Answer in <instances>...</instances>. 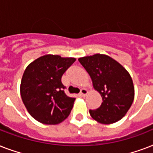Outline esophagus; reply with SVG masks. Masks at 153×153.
<instances>
[{
    "label": "esophagus",
    "mask_w": 153,
    "mask_h": 153,
    "mask_svg": "<svg viewBox=\"0 0 153 153\" xmlns=\"http://www.w3.org/2000/svg\"><path fill=\"white\" fill-rule=\"evenodd\" d=\"M88 94V91H86V89H82L81 92H80V95L81 96H86Z\"/></svg>",
    "instance_id": "obj_1"
}]
</instances>
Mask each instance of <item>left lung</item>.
<instances>
[{
    "mask_svg": "<svg viewBox=\"0 0 153 153\" xmlns=\"http://www.w3.org/2000/svg\"><path fill=\"white\" fill-rule=\"evenodd\" d=\"M79 61L91 76L94 89L103 101L98 109H90L91 117L104 125L120 121L127 114L135 95L133 79L128 71L104 54L84 56Z\"/></svg>",
    "mask_w": 153,
    "mask_h": 153,
    "instance_id": "8db88e82",
    "label": "left lung"
}]
</instances>
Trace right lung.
<instances>
[{
	"mask_svg": "<svg viewBox=\"0 0 153 153\" xmlns=\"http://www.w3.org/2000/svg\"><path fill=\"white\" fill-rule=\"evenodd\" d=\"M75 58L40 56L27 65L20 82V96L30 115L42 124L58 125L71 114L75 98L66 95L61 82Z\"/></svg>",
	"mask_w": 153,
	"mask_h": 153,
	"instance_id": "right-lung-1",
	"label": "right lung"
}]
</instances>
